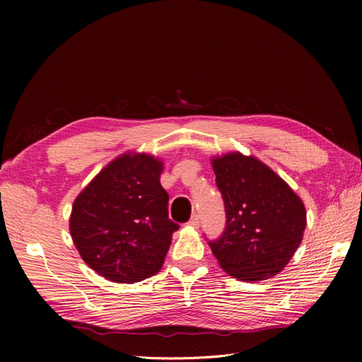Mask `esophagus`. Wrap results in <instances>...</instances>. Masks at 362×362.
I'll use <instances>...</instances> for the list:
<instances>
[{
    "label": "esophagus",
    "instance_id": "34e87169",
    "mask_svg": "<svg viewBox=\"0 0 362 362\" xmlns=\"http://www.w3.org/2000/svg\"><path fill=\"white\" fill-rule=\"evenodd\" d=\"M199 223H201V218H199V216H198V214H193V216H192V218L189 221V225H190V226H193V228H198V226H199Z\"/></svg>",
    "mask_w": 362,
    "mask_h": 362
}]
</instances>
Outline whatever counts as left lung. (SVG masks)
Wrapping results in <instances>:
<instances>
[{
  "label": "left lung",
  "mask_w": 362,
  "mask_h": 362,
  "mask_svg": "<svg viewBox=\"0 0 362 362\" xmlns=\"http://www.w3.org/2000/svg\"><path fill=\"white\" fill-rule=\"evenodd\" d=\"M226 225L208 240L218 264L240 281H264L287 266L306 226L303 202L290 185L254 157L229 152L213 158Z\"/></svg>",
  "instance_id": "8db88e82"
}]
</instances>
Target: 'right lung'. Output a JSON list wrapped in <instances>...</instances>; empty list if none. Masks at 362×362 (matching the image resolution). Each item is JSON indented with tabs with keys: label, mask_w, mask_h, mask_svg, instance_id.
Segmentation results:
<instances>
[{
	"label": "right lung",
	"mask_w": 362,
	"mask_h": 362,
	"mask_svg": "<svg viewBox=\"0 0 362 362\" xmlns=\"http://www.w3.org/2000/svg\"><path fill=\"white\" fill-rule=\"evenodd\" d=\"M163 163L125 154L96 175L72 206L69 228L81 258L113 282H139L161 269L172 234L180 228L168 213L161 187Z\"/></svg>",
	"instance_id": "1"
}]
</instances>
